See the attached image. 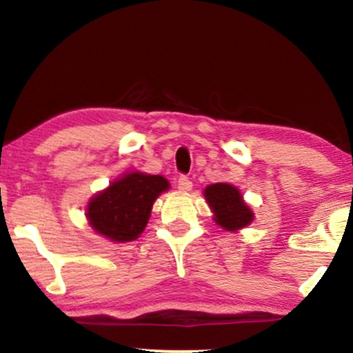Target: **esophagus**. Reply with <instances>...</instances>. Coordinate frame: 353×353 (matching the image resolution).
I'll return each mask as SVG.
<instances>
[{
	"label": "esophagus",
	"instance_id": "esophagus-1",
	"mask_svg": "<svg viewBox=\"0 0 353 353\" xmlns=\"http://www.w3.org/2000/svg\"><path fill=\"white\" fill-rule=\"evenodd\" d=\"M177 189L181 192H189L192 189V181L187 176H181L177 179Z\"/></svg>",
	"mask_w": 353,
	"mask_h": 353
}]
</instances>
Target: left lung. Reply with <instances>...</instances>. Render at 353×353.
I'll return each instance as SVG.
<instances>
[{"instance_id":"left-lung-1","label":"left lung","mask_w":353,"mask_h":353,"mask_svg":"<svg viewBox=\"0 0 353 353\" xmlns=\"http://www.w3.org/2000/svg\"><path fill=\"white\" fill-rule=\"evenodd\" d=\"M205 199L213 210L216 223L228 231L245 228L252 223L253 213L243 203L241 194L231 184H213L205 189Z\"/></svg>"}]
</instances>
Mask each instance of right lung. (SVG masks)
I'll return each mask as SVG.
<instances>
[{
  "label": "right lung",
  "mask_w": 353,
  "mask_h": 353,
  "mask_svg": "<svg viewBox=\"0 0 353 353\" xmlns=\"http://www.w3.org/2000/svg\"><path fill=\"white\" fill-rule=\"evenodd\" d=\"M168 187L161 176L125 174L90 200L87 218L101 236L114 242H130L143 232L154 200Z\"/></svg>",
  "instance_id": "right-lung-1"
}]
</instances>
